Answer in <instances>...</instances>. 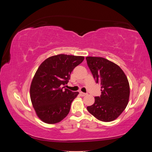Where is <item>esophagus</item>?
<instances>
[{"instance_id":"34e87169","label":"esophagus","mask_w":152,"mask_h":152,"mask_svg":"<svg viewBox=\"0 0 152 152\" xmlns=\"http://www.w3.org/2000/svg\"><path fill=\"white\" fill-rule=\"evenodd\" d=\"M86 93H82V92H80V95L81 96H86Z\"/></svg>"}]
</instances>
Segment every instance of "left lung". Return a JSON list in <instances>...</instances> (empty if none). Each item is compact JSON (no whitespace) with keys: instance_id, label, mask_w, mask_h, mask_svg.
<instances>
[{"instance_id":"left-lung-1","label":"left lung","mask_w":152,"mask_h":152,"mask_svg":"<svg viewBox=\"0 0 152 152\" xmlns=\"http://www.w3.org/2000/svg\"><path fill=\"white\" fill-rule=\"evenodd\" d=\"M87 65L96 82L102 86V94L95 97L94 104L87 107L99 121L111 122L126 108L130 87L124 71L117 64L102 57H86Z\"/></svg>"}]
</instances>
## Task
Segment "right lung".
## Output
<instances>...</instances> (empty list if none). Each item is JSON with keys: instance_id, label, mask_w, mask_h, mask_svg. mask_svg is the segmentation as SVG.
<instances>
[{"instance_id": "add662e5", "label": "right lung", "mask_w": 152, "mask_h": 152, "mask_svg": "<svg viewBox=\"0 0 152 152\" xmlns=\"http://www.w3.org/2000/svg\"><path fill=\"white\" fill-rule=\"evenodd\" d=\"M84 59V56L61 54L40 64L32 79L30 94L37 115L42 122L56 124L67 116L79 92L63 86L67 84L72 72Z\"/></svg>"}]
</instances>
